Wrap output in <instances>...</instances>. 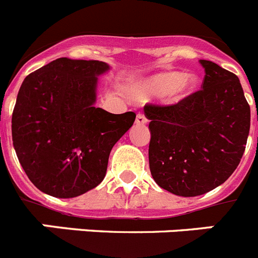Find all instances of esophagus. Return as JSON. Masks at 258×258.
I'll return each instance as SVG.
<instances>
[{"instance_id": "esophagus-1", "label": "esophagus", "mask_w": 258, "mask_h": 258, "mask_svg": "<svg viewBox=\"0 0 258 258\" xmlns=\"http://www.w3.org/2000/svg\"><path fill=\"white\" fill-rule=\"evenodd\" d=\"M136 124L137 125H145L147 124V117L145 116V113H138L136 118Z\"/></svg>"}]
</instances>
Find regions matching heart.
<instances>
[{"label":"heart","mask_w":258,"mask_h":258,"mask_svg":"<svg viewBox=\"0 0 258 258\" xmlns=\"http://www.w3.org/2000/svg\"><path fill=\"white\" fill-rule=\"evenodd\" d=\"M198 79L192 74H181L174 71H164L152 75L137 86L136 97L138 99L164 95L170 103H177L195 90Z\"/></svg>","instance_id":"heart-1"}]
</instances>
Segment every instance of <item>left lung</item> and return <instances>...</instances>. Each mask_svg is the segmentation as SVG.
<instances>
[{"instance_id":"8db88e82","label":"left lung","mask_w":258,"mask_h":258,"mask_svg":"<svg viewBox=\"0 0 258 258\" xmlns=\"http://www.w3.org/2000/svg\"><path fill=\"white\" fill-rule=\"evenodd\" d=\"M202 90L177 104H146L152 178L178 197H198L222 184L244 154L250 108L238 76L211 60Z\"/></svg>"}]
</instances>
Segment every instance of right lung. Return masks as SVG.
Returning <instances> with one entry per match:
<instances>
[{
  "label": "right lung",
  "mask_w": 258,
  "mask_h": 258,
  "mask_svg": "<svg viewBox=\"0 0 258 258\" xmlns=\"http://www.w3.org/2000/svg\"><path fill=\"white\" fill-rule=\"evenodd\" d=\"M99 60L59 58L32 72L18 93L11 118L20 165L42 192L61 199L83 195L103 181L109 152L136 113H109L97 101Z\"/></svg>",
  "instance_id": "add662e5"
}]
</instances>
